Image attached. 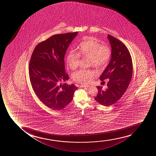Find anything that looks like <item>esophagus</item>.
Instances as JSON below:
<instances>
[{"instance_id":"obj_1","label":"esophagus","mask_w":156,"mask_h":156,"mask_svg":"<svg viewBox=\"0 0 156 156\" xmlns=\"http://www.w3.org/2000/svg\"><path fill=\"white\" fill-rule=\"evenodd\" d=\"M88 87H89V86H80V87L85 88H88Z\"/></svg>"}]
</instances>
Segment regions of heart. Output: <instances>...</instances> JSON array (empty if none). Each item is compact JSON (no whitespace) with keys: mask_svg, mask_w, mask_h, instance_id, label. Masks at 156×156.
<instances>
[{"mask_svg":"<svg viewBox=\"0 0 156 156\" xmlns=\"http://www.w3.org/2000/svg\"><path fill=\"white\" fill-rule=\"evenodd\" d=\"M79 53L74 50L69 51L66 56V63L69 67L75 70L79 66L80 56L88 58L90 66L100 68L108 63L111 55L109 47L105 45H101L100 41L94 37H86L78 46ZM93 71L80 69L73 73V79L81 85L90 83L94 78Z\"/></svg>","mask_w":156,"mask_h":156,"instance_id":"heart-1","label":"heart"}]
</instances>
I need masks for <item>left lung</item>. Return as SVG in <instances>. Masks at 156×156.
Returning a JSON list of instances; mask_svg holds the SVG:
<instances>
[{
	"label": "left lung",
	"instance_id": "8db88e82",
	"mask_svg": "<svg viewBox=\"0 0 156 156\" xmlns=\"http://www.w3.org/2000/svg\"><path fill=\"white\" fill-rule=\"evenodd\" d=\"M111 47V58L107 68L101 75L103 81L109 79L108 88L97 86L98 94L94 98L98 103L109 106L122 98L130 83L133 73L132 60L129 51L122 41L111 35H108Z\"/></svg>",
	"mask_w": 156,
	"mask_h": 156
}]
</instances>
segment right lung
I'll list each match as a JSON object with an SVG mask.
<instances>
[{
	"instance_id": "1",
	"label": "right lung",
	"mask_w": 156,
	"mask_h": 156,
	"mask_svg": "<svg viewBox=\"0 0 156 156\" xmlns=\"http://www.w3.org/2000/svg\"><path fill=\"white\" fill-rule=\"evenodd\" d=\"M77 34L75 32L54 35L37 45L31 57L29 73L32 88L41 102L54 110L68 105L78 90L73 84L61 83L68 80L64 56Z\"/></svg>"
}]
</instances>
